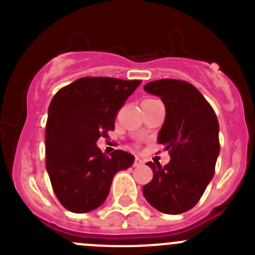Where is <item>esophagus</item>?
<instances>
[{"label": "esophagus", "instance_id": "obj_1", "mask_svg": "<svg viewBox=\"0 0 255 255\" xmlns=\"http://www.w3.org/2000/svg\"><path fill=\"white\" fill-rule=\"evenodd\" d=\"M143 164V160L142 159H139V158H135L134 159V163H133V166H134V168H137V166H140Z\"/></svg>", "mask_w": 255, "mask_h": 255}]
</instances>
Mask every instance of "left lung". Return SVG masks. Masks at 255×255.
<instances>
[{"instance_id":"obj_1","label":"left lung","mask_w":255,"mask_h":255,"mask_svg":"<svg viewBox=\"0 0 255 255\" xmlns=\"http://www.w3.org/2000/svg\"><path fill=\"white\" fill-rule=\"evenodd\" d=\"M144 90L165 105L158 143L169 150L170 161L164 166L146 163L153 179L143 186V195L160 212L179 215L199 202L215 175L220 154L217 116L201 92L187 81L161 79L145 84Z\"/></svg>"}]
</instances>
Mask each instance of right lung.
<instances>
[{
	"label": "right lung",
	"instance_id": "add662e5",
	"mask_svg": "<svg viewBox=\"0 0 255 255\" xmlns=\"http://www.w3.org/2000/svg\"><path fill=\"white\" fill-rule=\"evenodd\" d=\"M140 80L81 78L54 95L45 127L47 170L54 194L66 210L84 213L101 206L112 179L134 161L132 154L97 148L115 129L117 112Z\"/></svg>",
	"mask_w": 255,
	"mask_h": 255
}]
</instances>
